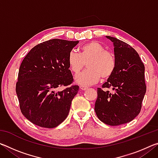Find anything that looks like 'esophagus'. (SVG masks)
Returning a JSON list of instances; mask_svg holds the SVG:
<instances>
[{
	"label": "esophagus",
	"mask_w": 158,
	"mask_h": 158,
	"mask_svg": "<svg viewBox=\"0 0 158 158\" xmlns=\"http://www.w3.org/2000/svg\"><path fill=\"white\" fill-rule=\"evenodd\" d=\"M79 88H80V89H81V90H86V89H88V86H86V85H80V86H79Z\"/></svg>",
	"instance_id": "obj_1"
}]
</instances>
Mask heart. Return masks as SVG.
I'll use <instances>...</instances> for the list:
<instances>
[{
  "mask_svg": "<svg viewBox=\"0 0 158 158\" xmlns=\"http://www.w3.org/2000/svg\"><path fill=\"white\" fill-rule=\"evenodd\" d=\"M69 68L74 74H79L87 63L89 68L76 77L77 84L90 85L98 82L100 78L107 79L116 69V59L114 53L106 50L98 42H87L80 47L79 53L71 51L68 58Z\"/></svg>",
  "mask_w": 158,
  "mask_h": 158,
  "instance_id": "b5f03b06",
  "label": "heart"
}]
</instances>
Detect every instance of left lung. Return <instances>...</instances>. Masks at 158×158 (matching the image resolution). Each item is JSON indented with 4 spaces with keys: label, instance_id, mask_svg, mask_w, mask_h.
I'll use <instances>...</instances> for the list:
<instances>
[{
    "label": "left lung",
    "instance_id": "left-lung-1",
    "mask_svg": "<svg viewBox=\"0 0 158 158\" xmlns=\"http://www.w3.org/2000/svg\"><path fill=\"white\" fill-rule=\"evenodd\" d=\"M106 37L114 43L116 66L102 89H98L95 111L102 122L116 126L132 121L140 113L146 91L145 68L130 45L116 37Z\"/></svg>",
    "mask_w": 158,
    "mask_h": 158
}]
</instances>
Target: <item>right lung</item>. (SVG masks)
<instances>
[{
    "label": "right lung",
    "mask_w": 158,
    "mask_h": 158,
    "mask_svg": "<svg viewBox=\"0 0 158 158\" xmlns=\"http://www.w3.org/2000/svg\"><path fill=\"white\" fill-rule=\"evenodd\" d=\"M79 41L53 39L34 47L21 63L16 93L22 114L32 123L53 128L65 121L79 85H71L69 52ZM68 86L63 91L58 88Z\"/></svg>",
    "instance_id": "1"
}]
</instances>
